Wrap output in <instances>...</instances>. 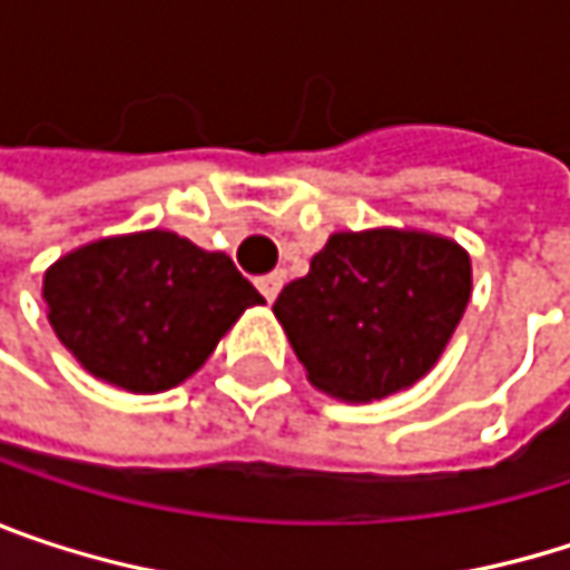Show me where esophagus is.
Here are the masks:
<instances>
[{
    "label": "esophagus",
    "mask_w": 570,
    "mask_h": 570,
    "mask_svg": "<svg viewBox=\"0 0 570 570\" xmlns=\"http://www.w3.org/2000/svg\"><path fill=\"white\" fill-rule=\"evenodd\" d=\"M281 286H284V277H281V274H267V277H261V281H257V289L267 296V303H274V299H277Z\"/></svg>",
    "instance_id": "esophagus-1"
}]
</instances>
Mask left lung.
<instances>
[{"label":"left lung","instance_id":"1","mask_svg":"<svg viewBox=\"0 0 570 570\" xmlns=\"http://www.w3.org/2000/svg\"><path fill=\"white\" fill-rule=\"evenodd\" d=\"M469 296L472 261L455 240L380 227L333 234L274 313L316 390L373 402L439 363Z\"/></svg>","mask_w":570,"mask_h":570}]
</instances>
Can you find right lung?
<instances>
[{"label":"right lung","instance_id":"obj_1","mask_svg":"<svg viewBox=\"0 0 570 570\" xmlns=\"http://www.w3.org/2000/svg\"><path fill=\"white\" fill-rule=\"evenodd\" d=\"M42 299L65 350L128 393H165L197 373L247 306L264 303L227 254L171 230L105 237L46 271Z\"/></svg>","mask_w":570,"mask_h":570}]
</instances>
